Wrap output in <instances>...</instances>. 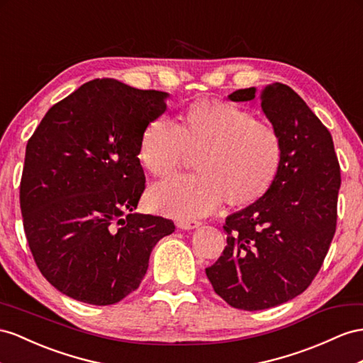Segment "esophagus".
<instances>
[{
  "label": "esophagus",
  "instance_id": "obj_1",
  "mask_svg": "<svg viewBox=\"0 0 363 363\" xmlns=\"http://www.w3.org/2000/svg\"><path fill=\"white\" fill-rule=\"evenodd\" d=\"M176 224H178V227L179 228H182V230H193V228H198V227H201V222L199 220H187V219H181V220H178L176 222Z\"/></svg>",
  "mask_w": 363,
  "mask_h": 363
}]
</instances>
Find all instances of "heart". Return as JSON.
<instances>
[{
  "mask_svg": "<svg viewBox=\"0 0 363 363\" xmlns=\"http://www.w3.org/2000/svg\"><path fill=\"white\" fill-rule=\"evenodd\" d=\"M196 155V174L157 184L150 203L176 218H201L261 199L276 181L284 160L279 130L252 111L224 101H202L185 110L182 123L157 118L144 130L139 161L157 178H167Z\"/></svg>",
  "mask_w": 363,
  "mask_h": 363,
  "instance_id": "b5f03b06",
  "label": "heart"
}]
</instances>
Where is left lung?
<instances>
[{"mask_svg": "<svg viewBox=\"0 0 363 363\" xmlns=\"http://www.w3.org/2000/svg\"><path fill=\"white\" fill-rule=\"evenodd\" d=\"M256 87L228 95L252 101ZM284 141L282 167L261 199L227 216V247L206 268L213 290L238 310L291 301L319 273L336 233L340 167L331 133L297 93L281 82L257 93Z\"/></svg>", "mask_w": 363, "mask_h": 363, "instance_id": "left-lung-1", "label": "left lung"}]
</instances>
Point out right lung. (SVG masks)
Masks as SVG:
<instances>
[{"label":"right lung","mask_w":363,"mask_h":363,"mask_svg":"<svg viewBox=\"0 0 363 363\" xmlns=\"http://www.w3.org/2000/svg\"><path fill=\"white\" fill-rule=\"evenodd\" d=\"M165 91L93 79L57 102L26 147L20 206L36 267L72 299L111 305L135 291L173 220L133 213L145 190L139 144Z\"/></svg>","instance_id":"right-lung-1"}]
</instances>
